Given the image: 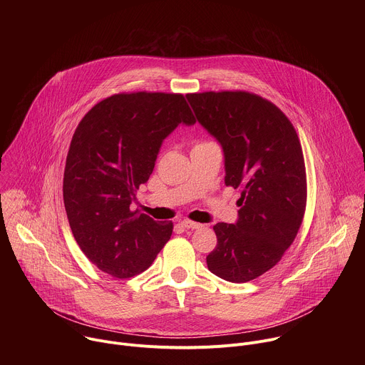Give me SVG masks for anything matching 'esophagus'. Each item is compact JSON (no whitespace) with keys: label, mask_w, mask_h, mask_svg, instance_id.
I'll return each mask as SVG.
<instances>
[{"label":"esophagus","mask_w":365,"mask_h":365,"mask_svg":"<svg viewBox=\"0 0 365 365\" xmlns=\"http://www.w3.org/2000/svg\"><path fill=\"white\" fill-rule=\"evenodd\" d=\"M180 225H182V227H185V228H187V230H197V228H200V227H202L200 224L193 222V221H189V220H183V221L180 222Z\"/></svg>","instance_id":"esophagus-1"}]
</instances>
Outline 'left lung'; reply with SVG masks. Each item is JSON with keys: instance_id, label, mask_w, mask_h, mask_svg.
I'll return each instance as SVG.
<instances>
[{"instance_id": "obj_1", "label": "left lung", "mask_w": 365, "mask_h": 365, "mask_svg": "<svg viewBox=\"0 0 365 365\" xmlns=\"http://www.w3.org/2000/svg\"><path fill=\"white\" fill-rule=\"evenodd\" d=\"M186 98L224 148L225 185L241 193L237 224L214 225L218 242L206 257L207 269L232 283L254 280L280 262L304 217L300 140L284 113L257 93L210 91Z\"/></svg>"}]
</instances>
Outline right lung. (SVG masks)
<instances>
[{"instance_id": "obj_1", "label": "right lung", "mask_w": 365, "mask_h": 365, "mask_svg": "<svg viewBox=\"0 0 365 365\" xmlns=\"http://www.w3.org/2000/svg\"><path fill=\"white\" fill-rule=\"evenodd\" d=\"M196 120L182 93L120 92L78 124L66 158L63 202L72 234L101 272L128 279L147 270L173 232L130 205L154 169L162 141Z\"/></svg>"}]
</instances>
